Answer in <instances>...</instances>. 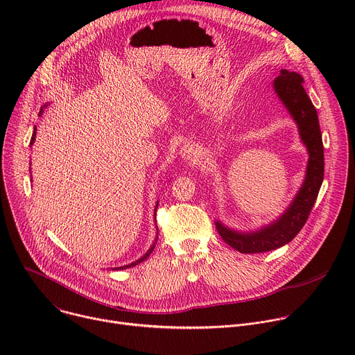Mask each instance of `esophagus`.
Listing matches in <instances>:
<instances>
[{
    "label": "esophagus",
    "instance_id": "obj_1",
    "mask_svg": "<svg viewBox=\"0 0 355 355\" xmlns=\"http://www.w3.org/2000/svg\"><path fill=\"white\" fill-rule=\"evenodd\" d=\"M181 157L185 160V162H196L198 160V147H195L193 144H185L181 147V151H180Z\"/></svg>",
    "mask_w": 355,
    "mask_h": 355
}]
</instances>
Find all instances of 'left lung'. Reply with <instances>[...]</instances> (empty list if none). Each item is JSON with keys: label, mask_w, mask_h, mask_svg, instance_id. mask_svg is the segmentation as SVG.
I'll return each instance as SVG.
<instances>
[{"label": "left lung", "mask_w": 355, "mask_h": 355, "mask_svg": "<svg viewBox=\"0 0 355 355\" xmlns=\"http://www.w3.org/2000/svg\"><path fill=\"white\" fill-rule=\"evenodd\" d=\"M303 78L295 71L282 69L274 80V89L288 112L297 125L300 139L306 146L309 162L306 167L305 181L289 208L275 222L256 230L237 232L226 227L219 220L215 222L220 237L234 250L240 252H264L288 244L306 223L309 214L315 205L324 177V151L322 132L316 108L302 85Z\"/></svg>", "instance_id": "left-lung-1"}]
</instances>
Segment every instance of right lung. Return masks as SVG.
<instances>
[{"label":"right lung","mask_w":355,"mask_h":355,"mask_svg":"<svg viewBox=\"0 0 355 355\" xmlns=\"http://www.w3.org/2000/svg\"><path fill=\"white\" fill-rule=\"evenodd\" d=\"M42 111H43V110H40V114H39V115H42ZM35 136H36V128L33 129V135H32V139H31V144H33V141H35ZM157 207H159V202H157V204H156V209H155V211H157ZM156 243H157V239H156V241L153 243V245H151V247L148 248V251L146 252V254H144L143 257H140L139 260H136V261H133V263H130V264H128V266H123V267H118L116 270H125V268H130V267H135V266L140 264L141 261L147 260V257L151 254V251L155 250V244H156ZM112 270H115V268H112Z\"/></svg>","instance_id":"add662e5"}]
</instances>
